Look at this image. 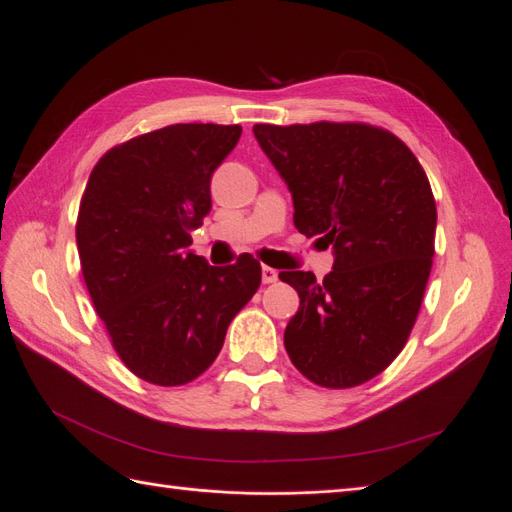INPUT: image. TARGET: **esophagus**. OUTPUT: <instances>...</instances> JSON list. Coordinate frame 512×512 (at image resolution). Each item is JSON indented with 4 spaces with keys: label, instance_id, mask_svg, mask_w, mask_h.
<instances>
[{
    "label": "esophagus",
    "instance_id": "1",
    "mask_svg": "<svg viewBox=\"0 0 512 512\" xmlns=\"http://www.w3.org/2000/svg\"><path fill=\"white\" fill-rule=\"evenodd\" d=\"M279 277V273L271 267H262V283H275Z\"/></svg>",
    "mask_w": 512,
    "mask_h": 512
}]
</instances>
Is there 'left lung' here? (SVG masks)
I'll use <instances>...</instances> for the list:
<instances>
[{
    "label": "left lung",
    "mask_w": 512,
    "mask_h": 512,
    "mask_svg": "<svg viewBox=\"0 0 512 512\" xmlns=\"http://www.w3.org/2000/svg\"><path fill=\"white\" fill-rule=\"evenodd\" d=\"M288 185L294 224L334 252V269L279 273L300 296L283 342L300 374L351 388L386 370L416 323L435 256L437 208L414 153L367 124H256Z\"/></svg>",
    "instance_id": "1"
}]
</instances>
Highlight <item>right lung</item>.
I'll list each match as a JSON object with an SVG mask.
<instances>
[{
  "label": "right lung",
  "mask_w": 512,
  "mask_h": 512,
  "mask_svg": "<svg viewBox=\"0 0 512 512\" xmlns=\"http://www.w3.org/2000/svg\"><path fill=\"white\" fill-rule=\"evenodd\" d=\"M239 136L241 126L216 124L136 136L100 157L81 197L75 237L94 309L121 361L151 384L206 372L260 285L252 256L210 267L189 250Z\"/></svg>",
  "instance_id": "right-lung-1"
}]
</instances>
